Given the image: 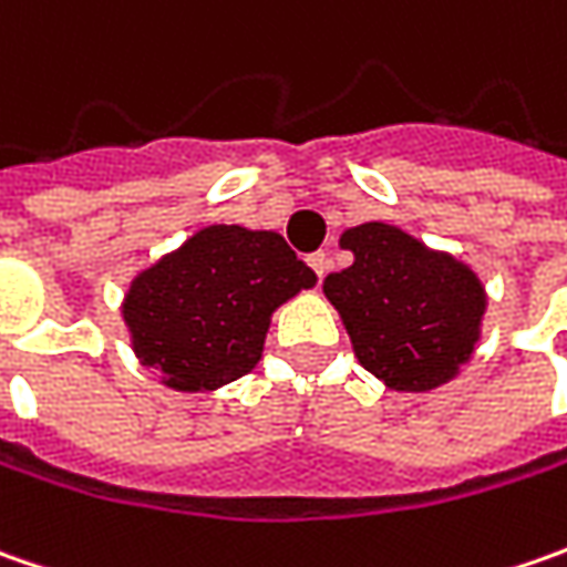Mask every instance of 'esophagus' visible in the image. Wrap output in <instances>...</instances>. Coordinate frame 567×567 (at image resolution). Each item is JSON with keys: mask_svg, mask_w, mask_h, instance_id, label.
Returning a JSON list of instances; mask_svg holds the SVG:
<instances>
[{"mask_svg": "<svg viewBox=\"0 0 567 567\" xmlns=\"http://www.w3.org/2000/svg\"><path fill=\"white\" fill-rule=\"evenodd\" d=\"M306 261H309V268H312L318 277H324V274H328V255H324V251H312Z\"/></svg>", "mask_w": 567, "mask_h": 567, "instance_id": "esophagus-1", "label": "esophagus"}]
</instances>
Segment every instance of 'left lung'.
<instances>
[{
  "instance_id": "8db88e82",
  "label": "left lung",
  "mask_w": 567,
  "mask_h": 567,
  "mask_svg": "<svg viewBox=\"0 0 567 567\" xmlns=\"http://www.w3.org/2000/svg\"><path fill=\"white\" fill-rule=\"evenodd\" d=\"M353 265L324 277L353 357L403 394L435 391L473 360L489 306L480 274L406 229L369 220L340 233Z\"/></svg>"
}]
</instances>
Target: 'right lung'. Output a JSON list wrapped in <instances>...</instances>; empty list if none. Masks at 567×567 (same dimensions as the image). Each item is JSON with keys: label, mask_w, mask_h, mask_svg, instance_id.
<instances>
[{"label": "right lung", "mask_w": 567, "mask_h": 567, "mask_svg": "<svg viewBox=\"0 0 567 567\" xmlns=\"http://www.w3.org/2000/svg\"><path fill=\"white\" fill-rule=\"evenodd\" d=\"M316 284L280 233L207 224L128 280L120 316L161 384L205 394L249 375L274 312Z\"/></svg>", "instance_id": "add662e5"}]
</instances>
